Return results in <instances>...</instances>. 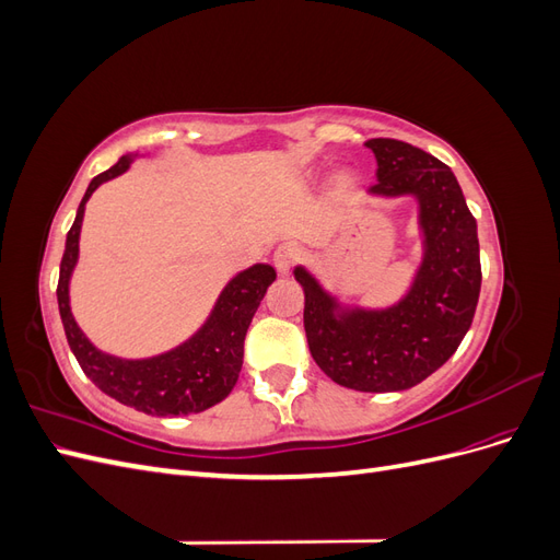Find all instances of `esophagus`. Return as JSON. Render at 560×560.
Returning <instances> with one entry per match:
<instances>
[{
	"label": "esophagus",
	"mask_w": 560,
	"mask_h": 560,
	"mask_svg": "<svg viewBox=\"0 0 560 560\" xmlns=\"http://www.w3.org/2000/svg\"><path fill=\"white\" fill-rule=\"evenodd\" d=\"M296 259H299V247L294 243H282L273 254V264L280 276L290 273V268L296 264Z\"/></svg>",
	"instance_id": "obj_1"
}]
</instances>
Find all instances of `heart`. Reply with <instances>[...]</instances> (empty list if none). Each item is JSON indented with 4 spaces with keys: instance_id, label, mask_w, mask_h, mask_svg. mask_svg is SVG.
I'll return each mask as SVG.
<instances>
[{
    "instance_id": "obj_1",
    "label": "heart",
    "mask_w": 560,
    "mask_h": 560,
    "mask_svg": "<svg viewBox=\"0 0 560 560\" xmlns=\"http://www.w3.org/2000/svg\"><path fill=\"white\" fill-rule=\"evenodd\" d=\"M352 182H354V175H350V173L341 175V186H350Z\"/></svg>"
}]
</instances>
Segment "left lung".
Segmentation results:
<instances>
[{"instance_id": "obj_1", "label": "left lung", "mask_w": 560, "mask_h": 560, "mask_svg": "<svg viewBox=\"0 0 560 560\" xmlns=\"http://www.w3.org/2000/svg\"><path fill=\"white\" fill-rule=\"evenodd\" d=\"M378 171L371 198H413L422 257L399 301L360 306L329 292L306 266L303 327L317 366L360 393H399L446 364L471 327L481 292L477 219L451 167L389 138L369 140Z\"/></svg>"}]
</instances>
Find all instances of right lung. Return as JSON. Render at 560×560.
Wrapping results in <instances>:
<instances>
[{
    "label": "right lung",
    "mask_w": 560,
    "mask_h": 560,
    "mask_svg": "<svg viewBox=\"0 0 560 560\" xmlns=\"http://www.w3.org/2000/svg\"><path fill=\"white\" fill-rule=\"evenodd\" d=\"M140 151L118 159L109 171L100 173L83 194L74 224L67 233L65 254L60 261L58 308L67 343H70L79 366L105 395L132 406L147 416H189L210 409L229 397L243 366V348L249 322L257 313L266 290L276 280V268L254 264L235 273L219 292L206 322L179 346L151 354V358L128 360L95 348L81 331L70 306V282L79 261V235L86 202L100 184L124 175Z\"/></svg>",
    "instance_id": "1"
}]
</instances>
